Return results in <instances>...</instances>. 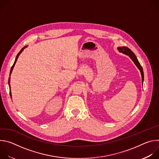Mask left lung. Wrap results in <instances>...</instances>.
I'll return each mask as SVG.
<instances>
[{"mask_svg": "<svg viewBox=\"0 0 159 159\" xmlns=\"http://www.w3.org/2000/svg\"><path fill=\"white\" fill-rule=\"evenodd\" d=\"M118 50L123 53H125L127 55H128L131 58V60L133 61L134 63L136 65V66H137L139 69L140 70V72H141V74H142V84H143V78H144V75H143V69H142V66H141L140 63H139V60H137V57L135 56L134 53L129 49L128 48V47H119L118 48Z\"/></svg>", "mask_w": 159, "mask_h": 159, "instance_id": "8db88e82", "label": "left lung"}]
</instances>
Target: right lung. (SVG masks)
I'll return each instance as SVG.
<instances>
[{
	"label": "right lung",
	"instance_id": "obj_1",
	"mask_svg": "<svg viewBox=\"0 0 159 159\" xmlns=\"http://www.w3.org/2000/svg\"><path fill=\"white\" fill-rule=\"evenodd\" d=\"M25 48H26V47H25L24 48H22V49H21V50L18 53V54L17 55V56H16V60H15V61H14V64H13V65L12 66V67H11V71H10V75H11V73H12V70H13V68H14V65H15V64H16V61H17V58H18V57H19V55L20 54V53L24 50V49ZM9 87H10V89H11V85H10V77L9 78ZM10 96H11V90H10Z\"/></svg>",
	"mask_w": 159,
	"mask_h": 159
}]
</instances>
